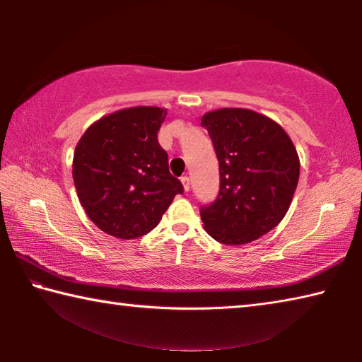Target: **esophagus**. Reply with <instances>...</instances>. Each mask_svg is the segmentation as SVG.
<instances>
[{
	"mask_svg": "<svg viewBox=\"0 0 362 362\" xmlns=\"http://www.w3.org/2000/svg\"><path fill=\"white\" fill-rule=\"evenodd\" d=\"M180 180H182V185H183V189H185V192H189V179H188V177H187V175H183Z\"/></svg>",
	"mask_w": 362,
	"mask_h": 362,
	"instance_id": "1",
	"label": "esophagus"
}]
</instances>
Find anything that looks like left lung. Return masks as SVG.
Listing matches in <instances>:
<instances>
[{"label": "left lung", "mask_w": 362, "mask_h": 362, "mask_svg": "<svg viewBox=\"0 0 362 362\" xmlns=\"http://www.w3.org/2000/svg\"><path fill=\"white\" fill-rule=\"evenodd\" d=\"M218 159L220 192L201 207L214 240L241 246L273 230L296 193L300 161L291 137L276 121L247 108H220L203 115Z\"/></svg>", "instance_id": "1"}]
</instances>
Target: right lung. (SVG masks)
Returning <instances> with one entry per match:
<instances>
[{
    "label": "right lung",
    "mask_w": 362,
    "mask_h": 362,
    "mask_svg": "<svg viewBox=\"0 0 362 362\" xmlns=\"http://www.w3.org/2000/svg\"><path fill=\"white\" fill-rule=\"evenodd\" d=\"M166 113L159 107L118 110L90 124L76 144L73 180L79 203L110 236L146 235L183 193L158 144Z\"/></svg>",
    "instance_id": "obj_1"
}]
</instances>
